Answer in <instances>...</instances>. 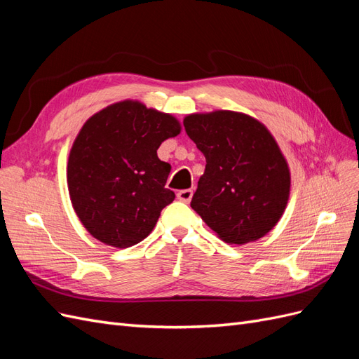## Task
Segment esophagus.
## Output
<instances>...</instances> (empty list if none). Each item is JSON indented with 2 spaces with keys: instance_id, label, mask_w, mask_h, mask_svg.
I'll return each instance as SVG.
<instances>
[{
  "instance_id": "obj_1",
  "label": "esophagus",
  "mask_w": 359,
  "mask_h": 359,
  "mask_svg": "<svg viewBox=\"0 0 359 359\" xmlns=\"http://www.w3.org/2000/svg\"><path fill=\"white\" fill-rule=\"evenodd\" d=\"M191 196H193V190L187 189V190H180L177 193V198L181 201V202H186L189 203L191 201Z\"/></svg>"
}]
</instances>
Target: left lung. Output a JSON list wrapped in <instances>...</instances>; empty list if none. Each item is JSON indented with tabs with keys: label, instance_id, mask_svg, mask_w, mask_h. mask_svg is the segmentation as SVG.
Returning <instances> with one entry per match:
<instances>
[{
	"label": "left lung",
	"instance_id": "left-lung-1",
	"mask_svg": "<svg viewBox=\"0 0 359 359\" xmlns=\"http://www.w3.org/2000/svg\"><path fill=\"white\" fill-rule=\"evenodd\" d=\"M184 128L206 158L191 208L224 243L266 235L290 190L287 163L266 127L244 114L215 111L189 115Z\"/></svg>",
	"mask_w": 359,
	"mask_h": 359
}]
</instances>
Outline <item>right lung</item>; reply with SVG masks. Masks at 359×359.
I'll list each match as a JSON object with an SVG mask.
<instances>
[{
  "label": "right lung",
  "instance_id": "add662e5",
  "mask_svg": "<svg viewBox=\"0 0 359 359\" xmlns=\"http://www.w3.org/2000/svg\"><path fill=\"white\" fill-rule=\"evenodd\" d=\"M180 132L173 116L130 100L83 124L70 151L67 182L73 208L94 238L126 248L154 229L161 210L175 199L165 187L170 165L157 149Z\"/></svg>",
  "mask_w": 359,
  "mask_h": 359
}]
</instances>
